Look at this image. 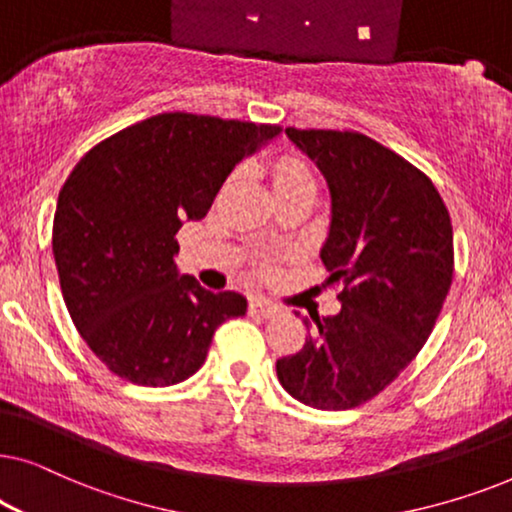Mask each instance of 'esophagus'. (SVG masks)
<instances>
[{"instance_id":"34e87169","label":"esophagus","mask_w":512,"mask_h":512,"mask_svg":"<svg viewBox=\"0 0 512 512\" xmlns=\"http://www.w3.org/2000/svg\"><path fill=\"white\" fill-rule=\"evenodd\" d=\"M249 312L256 314V317H275V314L279 312V305L272 303V300H265V298H251L249 300Z\"/></svg>"}]
</instances>
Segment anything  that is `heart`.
<instances>
[{"mask_svg": "<svg viewBox=\"0 0 512 512\" xmlns=\"http://www.w3.org/2000/svg\"><path fill=\"white\" fill-rule=\"evenodd\" d=\"M272 188L275 195H289L298 191H317V177L305 158L296 153H284L272 163Z\"/></svg>", "mask_w": 512, "mask_h": 512, "instance_id": "1", "label": "heart"}]
</instances>
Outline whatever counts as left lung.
<instances>
[{
  "label": "left lung",
  "instance_id": "left-lung-1",
  "mask_svg": "<svg viewBox=\"0 0 512 512\" xmlns=\"http://www.w3.org/2000/svg\"><path fill=\"white\" fill-rule=\"evenodd\" d=\"M286 137L319 167L331 193L321 244L340 312L303 319L300 352L277 361L279 384L317 410H349L401 375L436 326L454 272L452 223L431 179L359 132Z\"/></svg>",
  "mask_w": 512,
  "mask_h": 512
}]
</instances>
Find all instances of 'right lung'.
Here are the masks:
<instances>
[{
	"label": "right lung",
	"instance_id": "add662e5",
	"mask_svg": "<svg viewBox=\"0 0 512 512\" xmlns=\"http://www.w3.org/2000/svg\"><path fill=\"white\" fill-rule=\"evenodd\" d=\"M277 125L158 114L93 146L58 195L53 256L76 331L123 380L170 387L198 373L214 331L247 314L242 293L179 275L184 221L205 219L242 158Z\"/></svg>",
	"mask_w": 512,
	"mask_h": 512
}]
</instances>
